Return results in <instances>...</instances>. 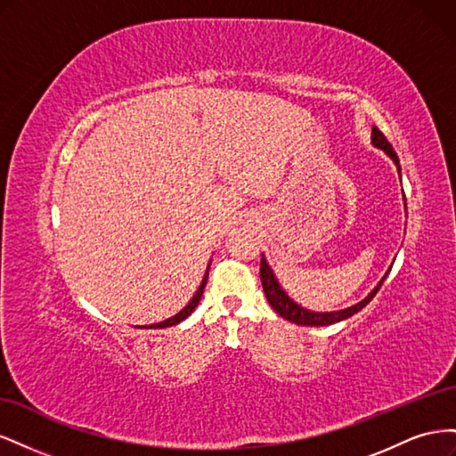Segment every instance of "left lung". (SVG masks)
<instances>
[{"label": "left lung", "mask_w": 456, "mask_h": 456, "mask_svg": "<svg viewBox=\"0 0 456 456\" xmlns=\"http://www.w3.org/2000/svg\"><path fill=\"white\" fill-rule=\"evenodd\" d=\"M372 144H375L377 148H382L386 154H388L394 163L397 165V171L402 173V169H399V159H397V154L394 151L392 144L388 142V139H386L384 133L379 129V127H372ZM388 275V273H386ZM386 275L380 280V283L372 289L370 295L367 298H363L362 302H357V305L346 308V310H340V312H325V314H317V312H308L305 308H300L298 305H295V302L289 298L285 295L283 289L280 287L278 280H275L273 272L270 270V266L266 265L265 256H262L260 260V281H262V289H265V295L270 302V306L278 312L281 317H285L287 322H293L297 325H308V327H323V325H330V323H337V322H342L346 320V317H352L354 314L360 312L362 308H365L369 302L372 300V297H375L379 293V289L382 287Z\"/></svg>", "instance_id": "1"}]
</instances>
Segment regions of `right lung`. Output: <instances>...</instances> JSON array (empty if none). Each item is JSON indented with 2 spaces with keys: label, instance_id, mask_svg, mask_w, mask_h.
Instances as JSON below:
<instances>
[{
  "label": "right lung",
  "instance_id": "1",
  "mask_svg": "<svg viewBox=\"0 0 456 456\" xmlns=\"http://www.w3.org/2000/svg\"><path fill=\"white\" fill-rule=\"evenodd\" d=\"M205 283H207V275L203 278V281H201V285H200V289H198V293L194 295V298H191L190 302H188V306H184L181 312H178L176 315H173V317H169V320H165V322H161V323H154V325H148L146 329H163V327H171V325H176V323H181L183 320H186V317L196 310V306L200 305V298H201V295H203V289H205Z\"/></svg>",
  "mask_w": 456,
  "mask_h": 456
}]
</instances>
